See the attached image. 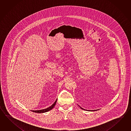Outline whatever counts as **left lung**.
Here are the masks:
<instances>
[{"mask_svg": "<svg viewBox=\"0 0 131 131\" xmlns=\"http://www.w3.org/2000/svg\"><path fill=\"white\" fill-rule=\"evenodd\" d=\"M80 107L81 108V109H82V110H86L84 109L83 108H82V107H81V106H80ZM97 110H91V111H89V110L88 111H97ZM86 111H88V110H86Z\"/></svg>", "mask_w": 131, "mask_h": 131, "instance_id": "8db88e82", "label": "left lung"}]
</instances>
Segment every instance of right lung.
<instances>
[{"instance_id": "right-lung-1", "label": "right lung", "mask_w": 131, "mask_h": 131, "mask_svg": "<svg viewBox=\"0 0 131 131\" xmlns=\"http://www.w3.org/2000/svg\"><path fill=\"white\" fill-rule=\"evenodd\" d=\"M57 101V99L56 100V101L55 102V103H53V104H52L51 106H50V107H48V108H46V109L41 110H37V111H33L34 112L38 113H41L46 112H48V111H50L51 110H52V109H53V108H54V107L56 105Z\"/></svg>"}]
</instances>
